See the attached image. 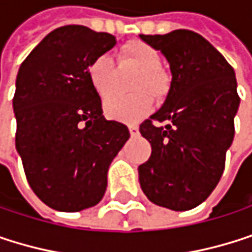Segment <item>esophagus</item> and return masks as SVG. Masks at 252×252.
Wrapping results in <instances>:
<instances>
[{
    "label": "esophagus",
    "mask_w": 252,
    "mask_h": 252,
    "mask_svg": "<svg viewBox=\"0 0 252 252\" xmlns=\"http://www.w3.org/2000/svg\"><path fill=\"white\" fill-rule=\"evenodd\" d=\"M128 130H130L131 136H137L139 134V127H137V125H128Z\"/></svg>",
    "instance_id": "34e87169"
}]
</instances>
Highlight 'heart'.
<instances>
[{"label":"heart","mask_w":252,"mask_h":252,"mask_svg":"<svg viewBox=\"0 0 252 252\" xmlns=\"http://www.w3.org/2000/svg\"><path fill=\"white\" fill-rule=\"evenodd\" d=\"M122 57L142 69L136 84L139 93L131 95H110L104 101V112L109 118L116 121L136 122L148 115L154 106V98L149 92L151 91L158 98L165 97L170 91L171 78L168 72L161 67L159 51L143 41H128L122 47ZM87 73L94 91L100 97H106L112 88V57L107 54H98L90 62ZM145 89L150 91L145 92Z\"/></svg>","instance_id":"heart-1"}]
</instances>
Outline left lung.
Listing matches in <instances>:
<instances>
[{"instance_id":"left-lung-1","label":"left lung","mask_w":252,"mask_h":252,"mask_svg":"<svg viewBox=\"0 0 252 252\" xmlns=\"http://www.w3.org/2000/svg\"><path fill=\"white\" fill-rule=\"evenodd\" d=\"M140 38L165 56L173 76L162 107L140 125L152 146L151 158L139 167L140 188L151 202L188 211L211 195L224 171L241 101L235 70L196 32Z\"/></svg>"}]
</instances>
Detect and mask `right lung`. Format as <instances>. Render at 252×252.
I'll return each instance as SVG.
<instances>
[{
    "instance_id": "right-lung-1",
    "label": "right lung",
    "mask_w": 252,
    "mask_h": 252,
    "mask_svg": "<svg viewBox=\"0 0 252 252\" xmlns=\"http://www.w3.org/2000/svg\"><path fill=\"white\" fill-rule=\"evenodd\" d=\"M115 44L110 33L67 25L50 32L20 64L16 149L29 186L53 210L75 213L98 204L109 165L130 139L124 124L103 116L87 73L90 62Z\"/></svg>"
}]
</instances>
